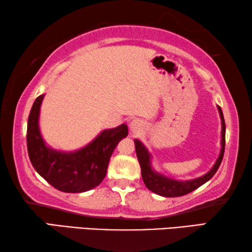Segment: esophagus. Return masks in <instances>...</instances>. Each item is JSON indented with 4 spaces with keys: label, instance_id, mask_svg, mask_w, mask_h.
<instances>
[{
    "label": "esophagus",
    "instance_id": "34e87169",
    "mask_svg": "<svg viewBox=\"0 0 252 252\" xmlns=\"http://www.w3.org/2000/svg\"><path fill=\"white\" fill-rule=\"evenodd\" d=\"M129 130L130 133L136 134L138 133V131H141L144 128V123L141 121V119L138 118H135L133 121L129 122Z\"/></svg>",
    "mask_w": 252,
    "mask_h": 252
}]
</instances>
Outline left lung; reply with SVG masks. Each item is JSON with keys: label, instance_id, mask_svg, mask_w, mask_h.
<instances>
[{"label": "left lung", "instance_id": "left-lung-1", "mask_svg": "<svg viewBox=\"0 0 252 252\" xmlns=\"http://www.w3.org/2000/svg\"><path fill=\"white\" fill-rule=\"evenodd\" d=\"M218 110H219L220 118H221V150L220 154L218 156L216 163L213 164L211 170L205 173L202 176L195 177L192 180H175L172 179L170 176H166L162 174V173L156 172L152 165V158L153 156L148 152L147 147L139 141V139H134L135 143V150L136 155H137L139 165H141L142 170V177L144 183H145L146 188L150 191L154 192L155 194H158L160 196L165 197H176V196H182L194 191L197 188H200L201 185L207 183L210 179H212V176L216 174L218 168H219L220 164L222 162L224 154V146H225V123L223 113L220 108V106H217Z\"/></svg>", "mask_w": 252, "mask_h": 252}]
</instances>
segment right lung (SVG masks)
<instances>
[{
    "label": "right lung",
    "instance_id": "right-lung-1",
    "mask_svg": "<svg viewBox=\"0 0 252 252\" xmlns=\"http://www.w3.org/2000/svg\"><path fill=\"white\" fill-rule=\"evenodd\" d=\"M44 94L33 102L28 119L27 143L32 166L61 192L81 193L98 187L105 179L107 167L117 144L128 135L126 124L104 129L79 150L64 152L48 145L40 131V108Z\"/></svg>",
    "mask_w": 252,
    "mask_h": 252
}]
</instances>
